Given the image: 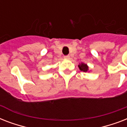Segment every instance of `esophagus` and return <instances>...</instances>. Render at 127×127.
Instances as JSON below:
<instances>
[{
    "label": "esophagus",
    "instance_id": "34e87169",
    "mask_svg": "<svg viewBox=\"0 0 127 127\" xmlns=\"http://www.w3.org/2000/svg\"><path fill=\"white\" fill-rule=\"evenodd\" d=\"M64 59H68L70 58V56L69 55H66V56H64Z\"/></svg>",
    "mask_w": 127,
    "mask_h": 127
}]
</instances>
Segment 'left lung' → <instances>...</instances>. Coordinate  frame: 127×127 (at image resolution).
Listing matches in <instances>:
<instances>
[{
  "instance_id": "left-lung-1",
  "label": "left lung",
  "mask_w": 127,
  "mask_h": 127,
  "mask_svg": "<svg viewBox=\"0 0 127 127\" xmlns=\"http://www.w3.org/2000/svg\"><path fill=\"white\" fill-rule=\"evenodd\" d=\"M78 67H79L80 70L81 71L85 72L88 71V65H87L86 64H84V63L80 64L79 65H78Z\"/></svg>"
}]
</instances>
